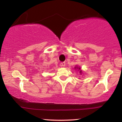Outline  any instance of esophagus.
<instances>
[{
  "mask_svg": "<svg viewBox=\"0 0 122 122\" xmlns=\"http://www.w3.org/2000/svg\"><path fill=\"white\" fill-rule=\"evenodd\" d=\"M60 65H61V66L64 67V66H65V62H61V64H60Z\"/></svg>",
  "mask_w": 122,
  "mask_h": 122,
  "instance_id": "obj_1",
  "label": "esophagus"
}]
</instances>
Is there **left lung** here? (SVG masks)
<instances>
[{"label": "left lung", "mask_w": 122, "mask_h": 122, "mask_svg": "<svg viewBox=\"0 0 122 122\" xmlns=\"http://www.w3.org/2000/svg\"><path fill=\"white\" fill-rule=\"evenodd\" d=\"M75 68L76 69H77L78 71H79V73H80V75H82V71L81 70V68H80V67L79 66H76L75 67Z\"/></svg>", "instance_id": "obj_1"}]
</instances>
